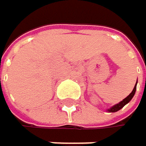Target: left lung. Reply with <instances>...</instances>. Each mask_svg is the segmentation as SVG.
I'll return each mask as SVG.
<instances>
[{"label":"left lung","mask_w":146,"mask_h":146,"mask_svg":"<svg viewBox=\"0 0 146 146\" xmlns=\"http://www.w3.org/2000/svg\"><path fill=\"white\" fill-rule=\"evenodd\" d=\"M137 83H136V85H135V87H134L133 91L131 92V93L129 95V96H128L127 98H125L123 100L121 101L119 104H116L115 106L112 107V108H111L110 109H108V112H110V113H115V112H117V111H119L120 109H121L122 108H123L127 103H129V102L131 100V99L133 98L134 94H135V92H136V89H137Z\"/></svg>","instance_id":"obj_1"}]
</instances>
